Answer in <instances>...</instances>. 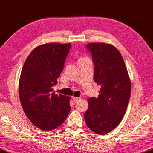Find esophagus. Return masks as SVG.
I'll return each instance as SVG.
<instances>
[{
	"instance_id": "esophagus-1",
	"label": "esophagus",
	"mask_w": 153,
	"mask_h": 153,
	"mask_svg": "<svg viewBox=\"0 0 153 153\" xmlns=\"http://www.w3.org/2000/svg\"><path fill=\"white\" fill-rule=\"evenodd\" d=\"M73 99H74V101L75 102H77L80 100H82L81 98H77V97H73Z\"/></svg>"
}]
</instances>
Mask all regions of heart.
<instances>
[{
    "instance_id": "heart-1",
    "label": "heart",
    "mask_w": 153,
    "mask_h": 153,
    "mask_svg": "<svg viewBox=\"0 0 153 153\" xmlns=\"http://www.w3.org/2000/svg\"><path fill=\"white\" fill-rule=\"evenodd\" d=\"M82 58H83V57H82Z\"/></svg>"
}]
</instances>
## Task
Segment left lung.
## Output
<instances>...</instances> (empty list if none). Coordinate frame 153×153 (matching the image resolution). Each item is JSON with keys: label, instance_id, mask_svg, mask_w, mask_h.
Returning <instances> with one entry per match:
<instances>
[{"label": "left lung", "instance_id": "obj_1", "mask_svg": "<svg viewBox=\"0 0 153 153\" xmlns=\"http://www.w3.org/2000/svg\"><path fill=\"white\" fill-rule=\"evenodd\" d=\"M87 48L94 64V82L100 86L98 98L88 99L84 114L86 124L97 134L117 128L126 114L131 94V82L124 60L112 45L89 43Z\"/></svg>", "mask_w": 153, "mask_h": 153}]
</instances>
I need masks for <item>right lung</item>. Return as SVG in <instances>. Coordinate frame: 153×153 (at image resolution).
<instances>
[{
    "instance_id": "1",
    "label": "right lung",
    "mask_w": 153,
    "mask_h": 153,
    "mask_svg": "<svg viewBox=\"0 0 153 153\" xmlns=\"http://www.w3.org/2000/svg\"><path fill=\"white\" fill-rule=\"evenodd\" d=\"M71 44L48 43L30 53L19 79V98L29 120L42 130H53L63 123L71 107L70 97L53 92L64 68Z\"/></svg>"
}]
</instances>
